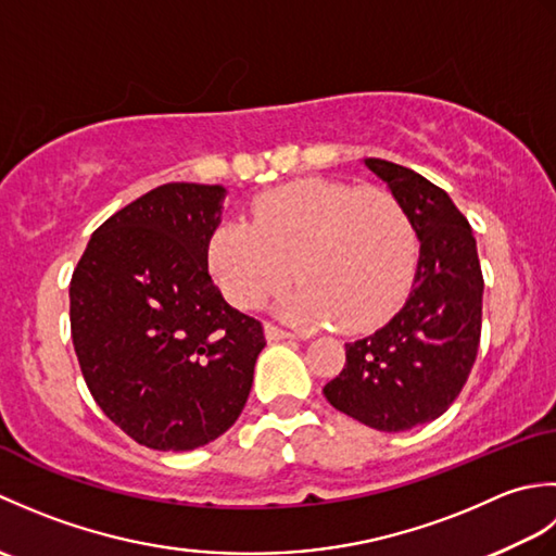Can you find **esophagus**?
<instances>
[{"label": "esophagus", "mask_w": 556, "mask_h": 556, "mask_svg": "<svg viewBox=\"0 0 556 556\" xmlns=\"http://www.w3.org/2000/svg\"><path fill=\"white\" fill-rule=\"evenodd\" d=\"M265 337H267V341H285V339H293L296 334H291V332H287V329L267 323L265 325Z\"/></svg>", "instance_id": "1"}]
</instances>
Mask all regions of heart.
<instances>
[{
    "label": "heart",
    "instance_id": "b5f03b06",
    "mask_svg": "<svg viewBox=\"0 0 556 556\" xmlns=\"http://www.w3.org/2000/svg\"><path fill=\"white\" fill-rule=\"evenodd\" d=\"M210 269L239 308H257L303 279L281 311L305 325L341 320L370 332L406 301L418 265V239L396 198L380 188L303 179L257 195L251 222L212 231Z\"/></svg>",
    "mask_w": 556,
    "mask_h": 556
}]
</instances>
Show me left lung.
Listing matches in <instances>:
<instances>
[{"label":"left lung","instance_id":"left-lung-1","mask_svg":"<svg viewBox=\"0 0 556 556\" xmlns=\"http://www.w3.org/2000/svg\"><path fill=\"white\" fill-rule=\"evenodd\" d=\"M404 207L420 241L413 291L375 334L346 344L325 396L380 432L440 418L473 368L482 325V271L473 229L442 188L401 164L363 160Z\"/></svg>","mask_w":556,"mask_h":556}]
</instances>
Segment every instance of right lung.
<instances>
[{
  "label": "right lung",
  "instance_id": "obj_1",
  "mask_svg": "<svg viewBox=\"0 0 556 556\" xmlns=\"http://www.w3.org/2000/svg\"><path fill=\"white\" fill-rule=\"evenodd\" d=\"M224 186L164 184L90 236L68 287L71 337L92 399L148 448L191 452L241 416L263 325L207 271Z\"/></svg>",
  "mask_w": 556,
  "mask_h": 556
}]
</instances>
